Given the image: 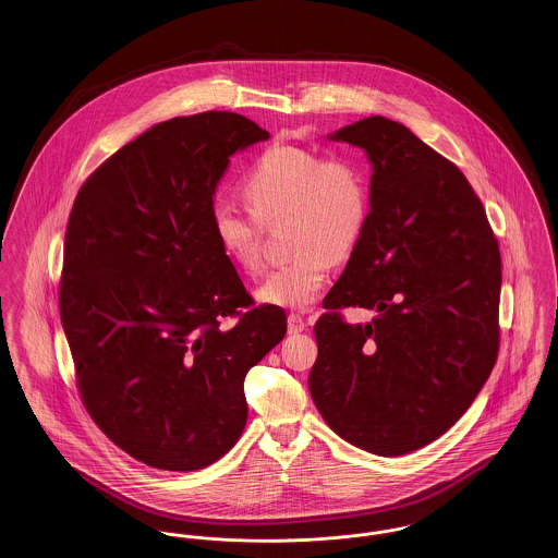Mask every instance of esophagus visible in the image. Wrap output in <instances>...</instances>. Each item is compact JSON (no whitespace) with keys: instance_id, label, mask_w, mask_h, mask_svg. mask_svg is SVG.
<instances>
[{"instance_id":"obj_1","label":"esophagus","mask_w":558,"mask_h":558,"mask_svg":"<svg viewBox=\"0 0 558 558\" xmlns=\"http://www.w3.org/2000/svg\"><path fill=\"white\" fill-rule=\"evenodd\" d=\"M287 324H289V335H299V332H303L305 330V319L301 318L299 314H291L289 319H287Z\"/></svg>"}]
</instances>
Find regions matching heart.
<instances>
[{"label": "heart", "instance_id": "obj_1", "mask_svg": "<svg viewBox=\"0 0 558 558\" xmlns=\"http://www.w3.org/2000/svg\"><path fill=\"white\" fill-rule=\"evenodd\" d=\"M240 192L251 215L215 203L209 223L219 248L246 271L264 267L262 227L289 215L291 262L267 274L257 299L274 307L305 310L316 303L332 262H345L360 244L371 217V184L353 157H326L296 144L266 148Z\"/></svg>", "mask_w": 558, "mask_h": 558}]
</instances>
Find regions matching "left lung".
Instances as JSON below:
<instances>
[{
  "mask_svg": "<svg viewBox=\"0 0 558 558\" xmlns=\"http://www.w3.org/2000/svg\"><path fill=\"white\" fill-rule=\"evenodd\" d=\"M328 137L371 160V217L314 326L310 391L351 446L401 456L441 437L489 378L500 246L464 173L405 125L376 114ZM343 306L377 316L353 327Z\"/></svg>",
  "mask_w": 558,
  "mask_h": 558,
  "instance_id": "left-lung-1",
  "label": "left lung"
}]
</instances>
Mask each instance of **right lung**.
Listing matches in <instances>:
<instances>
[{"instance_id": "add662e5", "label": "right lung", "mask_w": 558, "mask_h": 558, "mask_svg": "<svg viewBox=\"0 0 558 558\" xmlns=\"http://www.w3.org/2000/svg\"><path fill=\"white\" fill-rule=\"evenodd\" d=\"M267 137L236 112L175 117L117 150L75 198L60 319L77 387L108 439L148 466L187 473L232 450L244 376L287 335L282 307H251L209 223L230 157ZM228 315L238 324L221 329Z\"/></svg>"}]
</instances>
